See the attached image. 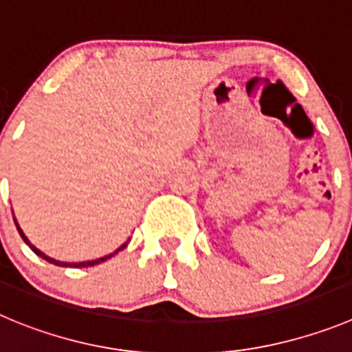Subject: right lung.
<instances>
[{
  "instance_id": "add662e5",
  "label": "right lung",
  "mask_w": 352,
  "mask_h": 352,
  "mask_svg": "<svg viewBox=\"0 0 352 352\" xmlns=\"http://www.w3.org/2000/svg\"><path fill=\"white\" fill-rule=\"evenodd\" d=\"M13 222H15V226H17V231H19V234H21V238L24 239V243H25V245H28L29 248H31V250L34 252L36 255H38V257H41L43 261L50 262V264H54V265H60V267H90V265H97V264H100V262H106L107 258L114 257V255H116L118 252H121V250H123V248H126L128 241H130V239H128V241H124L123 245H121L120 248H118V250H114L113 254H109V255H104V257H100V258H95V261H85V262H60V261H55V258L48 257V255H45V254H43L41 250H38V248H36V246L32 245L31 241H29V239H28V236L24 234V231H22V229H21V226H19V222L15 221V217H13Z\"/></svg>"
}]
</instances>
